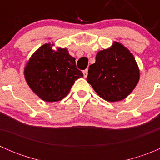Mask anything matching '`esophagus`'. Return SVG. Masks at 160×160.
Returning <instances> with one entry per match:
<instances>
[{"label":"esophagus","mask_w":160,"mask_h":160,"mask_svg":"<svg viewBox=\"0 0 160 160\" xmlns=\"http://www.w3.org/2000/svg\"><path fill=\"white\" fill-rule=\"evenodd\" d=\"M83 77H84L85 78H86V77H88V70H83Z\"/></svg>","instance_id":"esophagus-1"}]
</instances>
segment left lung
I'll list each match as a JSON object with an SVG mask.
<instances>
[{
  "label": "left lung",
  "mask_w": 160,
  "mask_h": 160,
  "mask_svg": "<svg viewBox=\"0 0 160 160\" xmlns=\"http://www.w3.org/2000/svg\"><path fill=\"white\" fill-rule=\"evenodd\" d=\"M140 71L133 54L122 43L114 42L96 55L89 67L87 80L105 101L116 102L126 98L139 81Z\"/></svg>",
  "instance_id": "1"
}]
</instances>
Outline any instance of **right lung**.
Returning a JSON list of instances; mask_svg holds the SVG:
<instances>
[{
	"label": "right lung",
	"mask_w": 160,
	"mask_h": 160,
	"mask_svg": "<svg viewBox=\"0 0 160 160\" xmlns=\"http://www.w3.org/2000/svg\"><path fill=\"white\" fill-rule=\"evenodd\" d=\"M54 46V43L42 45L31 56L24 69L25 79L31 90L47 102L63 99L75 80L83 77L68 49H53Z\"/></svg>",
	"instance_id": "add662e5"
}]
</instances>
